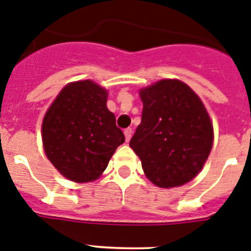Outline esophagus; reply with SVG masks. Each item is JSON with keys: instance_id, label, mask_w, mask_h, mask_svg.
<instances>
[{"instance_id": "obj_1", "label": "esophagus", "mask_w": 251, "mask_h": 251, "mask_svg": "<svg viewBox=\"0 0 251 251\" xmlns=\"http://www.w3.org/2000/svg\"><path fill=\"white\" fill-rule=\"evenodd\" d=\"M132 133H133V130L130 129V128L124 130V136H126V141H127V142H129L130 137H132Z\"/></svg>"}]
</instances>
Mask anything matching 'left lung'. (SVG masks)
Returning a JSON list of instances; mask_svg holds the SVG:
<instances>
[{"instance_id":"obj_1","label":"left lung","mask_w":251,"mask_h":251,"mask_svg":"<svg viewBox=\"0 0 251 251\" xmlns=\"http://www.w3.org/2000/svg\"><path fill=\"white\" fill-rule=\"evenodd\" d=\"M140 96L142 118L129 146L154 185H185L201 171L213 146V126L204 103L178 79L159 80L140 90Z\"/></svg>"}]
</instances>
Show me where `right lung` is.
Segmentation results:
<instances>
[{
	"instance_id": "add662e5",
	"label": "right lung",
	"mask_w": 251,
	"mask_h": 251,
	"mask_svg": "<svg viewBox=\"0 0 251 251\" xmlns=\"http://www.w3.org/2000/svg\"><path fill=\"white\" fill-rule=\"evenodd\" d=\"M106 101L105 88L92 80H78L60 91L43 118L45 152L70 181L97 179L126 140Z\"/></svg>"
}]
</instances>
